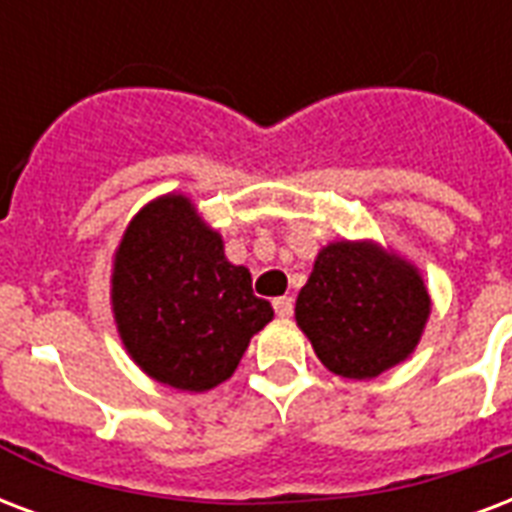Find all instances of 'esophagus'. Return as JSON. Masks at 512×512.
Wrapping results in <instances>:
<instances>
[{
	"mask_svg": "<svg viewBox=\"0 0 512 512\" xmlns=\"http://www.w3.org/2000/svg\"><path fill=\"white\" fill-rule=\"evenodd\" d=\"M273 311H276V317L290 319L292 317V298H290V295H282V298L273 300Z\"/></svg>",
	"mask_w": 512,
	"mask_h": 512,
	"instance_id": "34e87169",
	"label": "esophagus"
}]
</instances>
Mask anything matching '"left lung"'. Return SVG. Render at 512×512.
Wrapping results in <instances>:
<instances>
[{
    "instance_id": "8db88e82",
    "label": "left lung",
    "mask_w": 512,
    "mask_h": 512,
    "mask_svg": "<svg viewBox=\"0 0 512 512\" xmlns=\"http://www.w3.org/2000/svg\"><path fill=\"white\" fill-rule=\"evenodd\" d=\"M432 300L411 260L376 241H330L295 303L319 362L341 378H376L411 357Z\"/></svg>"
}]
</instances>
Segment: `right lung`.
<instances>
[{
    "instance_id": "obj_1",
    "label": "right lung",
    "mask_w": 512,
    "mask_h": 512,
    "mask_svg": "<svg viewBox=\"0 0 512 512\" xmlns=\"http://www.w3.org/2000/svg\"><path fill=\"white\" fill-rule=\"evenodd\" d=\"M112 314L128 357L158 384L209 392L228 381L252 335L273 319L252 273L182 193L131 217L112 257Z\"/></svg>"
}]
</instances>
